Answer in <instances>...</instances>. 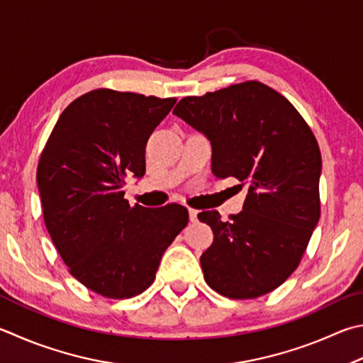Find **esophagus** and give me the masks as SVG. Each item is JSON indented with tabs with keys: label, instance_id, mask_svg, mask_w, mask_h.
Instances as JSON below:
<instances>
[{
	"label": "esophagus",
	"instance_id": "34e87169",
	"mask_svg": "<svg viewBox=\"0 0 363 363\" xmlns=\"http://www.w3.org/2000/svg\"><path fill=\"white\" fill-rule=\"evenodd\" d=\"M189 217H190V220H192V222H196V220H199V211L190 208L189 209Z\"/></svg>",
	"mask_w": 363,
	"mask_h": 363
}]
</instances>
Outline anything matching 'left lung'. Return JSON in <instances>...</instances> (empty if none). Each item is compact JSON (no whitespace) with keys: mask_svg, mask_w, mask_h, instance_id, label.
I'll return each mask as SVG.
<instances>
[{"mask_svg":"<svg viewBox=\"0 0 363 363\" xmlns=\"http://www.w3.org/2000/svg\"><path fill=\"white\" fill-rule=\"evenodd\" d=\"M173 114L208 136L213 173L247 186L245 206L222 222L199 214L214 233L200 257L204 281L223 296L257 298L295 268L320 217L318 140L294 104L259 81L186 96Z\"/></svg>","mask_w":363,"mask_h":363,"instance_id":"8db88e82","label":"left lung"}]
</instances>
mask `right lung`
I'll use <instances>...</instances> for the list:
<instances>
[{"label":"right lung","mask_w":363,"mask_h":363,"mask_svg":"<svg viewBox=\"0 0 363 363\" xmlns=\"http://www.w3.org/2000/svg\"><path fill=\"white\" fill-rule=\"evenodd\" d=\"M176 98L96 89L68 104L39 157L36 179L45 228L68 272L106 298L150 287L162 255L189 211L130 206L128 174L146 173V144Z\"/></svg>","instance_id":"add662e5"}]
</instances>
